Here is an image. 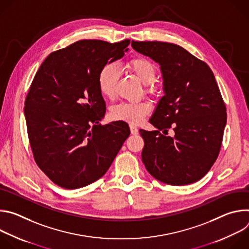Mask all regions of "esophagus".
Listing matches in <instances>:
<instances>
[{
	"mask_svg": "<svg viewBox=\"0 0 249 249\" xmlns=\"http://www.w3.org/2000/svg\"><path fill=\"white\" fill-rule=\"evenodd\" d=\"M130 131H131L132 135H137L138 132H139L138 128L135 125H133V124H130Z\"/></svg>",
	"mask_w": 249,
	"mask_h": 249,
	"instance_id": "esophagus-1",
	"label": "esophagus"
}]
</instances>
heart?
I'll list each match as a JSON object with an SVG mask.
<instances>
[{
    "instance_id": "obj_1",
    "label": "heart",
    "mask_w": 249,
    "mask_h": 249,
    "mask_svg": "<svg viewBox=\"0 0 249 249\" xmlns=\"http://www.w3.org/2000/svg\"><path fill=\"white\" fill-rule=\"evenodd\" d=\"M126 69L133 73L145 86L148 93L157 91L155 82L157 76L156 65L145 57H135L126 63ZM118 82V70L113 64H106L101 68L97 77V85L100 93L111 98L115 94V88ZM151 111V104L147 101L123 102L111 109L110 115L115 120L125 121L131 124H138Z\"/></svg>"
}]
</instances>
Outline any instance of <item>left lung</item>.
<instances>
[{
    "mask_svg": "<svg viewBox=\"0 0 249 249\" xmlns=\"http://www.w3.org/2000/svg\"><path fill=\"white\" fill-rule=\"evenodd\" d=\"M131 44L160 65L163 78L164 95L150 119L157 130H140L145 142L142 160L165 184L196 182L216 161L227 123L215 76L204 61L179 45L134 40ZM171 126L175 137L164 136ZM162 129L164 135L159 132Z\"/></svg>",
    "mask_w": 249,
    "mask_h": 249,
    "instance_id": "1",
    "label": "left lung"
}]
</instances>
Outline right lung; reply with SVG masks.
<instances>
[{
  "mask_svg": "<svg viewBox=\"0 0 249 249\" xmlns=\"http://www.w3.org/2000/svg\"><path fill=\"white\" fill-rule=\"evenodd\" d=\"M129 39H84L48 55L24 102L27 135L38 167L60 187H85L105 174L130 129L125 122L101 125L106 106L97 77L123 57Z\"/></svg>",
  "mask_w": 249,
  "mask_h": 249,
  "instance_id": "1",
  "label": "right lung"
}]
</instances>
